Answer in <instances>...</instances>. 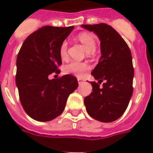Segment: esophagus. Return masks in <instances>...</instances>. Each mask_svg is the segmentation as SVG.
<instances>
[{
	"mask_svg": "<svg viewBox=\"0 0 153 153\" xmlns=\"http://www.w3.org/2000/svg\"><path fill=\"white\" fill-rule=\"evenodd\" d=\"M84 80L83 79H78V82H79V84H81V83H83Z\"/></svg>",
	"mask_w": 153,
	"mask_h": 153,
	"instance_id": "1",
	"label": "esophagus"
}]
</instances>
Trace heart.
<instances>
[{"label":"heart","instance_id":"heart-1","mask_svg":"<svg viewBox=\"0 0 153 153\" xmlns=\"http://www.w3.org/2000/svg\"><path fill=\"white\" fill-rule=\"evenodd\" d=\"M78 39L82 42L85 49L88 52H93L96 49V40L93 35L88 33H82L78 36ZM59 53L61 58H65L67 54V42L64 41L62 43L60 44ZM89 66L88 64L83 62H77L73 61L68 64L65 67V73L73 74L77 77H82L85 74L87 70H88Z\"/></svg>","mask_w":153,"mask_h":153}]
</instances>
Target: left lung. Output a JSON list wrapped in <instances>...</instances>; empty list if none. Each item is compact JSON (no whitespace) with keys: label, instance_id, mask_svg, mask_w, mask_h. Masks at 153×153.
Listing matches in <instances>:
<instances>
[{"label":"left lung","instance_id":"obj_1","mask_svg":"<svg viewBox=\"0 0 153 153\" xmlns=\"http://www.w3.org/2000/svg\"><path fill=\"white\" fill-rule=\"evenodd\" d=\"M101 42L98 64L92 71L98 83H92L93 92L84 98L88 114L101 122H112L121 116L133 94L134 67L131 51L125 40L106 24L83 25ZM103 82V87L100 84Z\"/></svg>","mask_w":153,"mask_h":153}]
</instances>
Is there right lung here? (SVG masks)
I'll return each mask as SVG.
<instances>
[{
	"label": "right lung",
	"instance_id": "1",
	"mask_svg": "<svg viewBox=\"0 0 153 153\" xmlns=\"http://www.w3.org/2000/svg\"><path fill=\"white\" fill-rule=\"evenodd\" d=\"M74 29L45 26L25 39L17 56L15 83L25 112L32 119L50 121L63 112L68 97L78 88L75 77L49 79L61 65L60 44Z\"/></svg>",
	"mask_w": 153,
	"mask_h": 153
}]
</instances>
